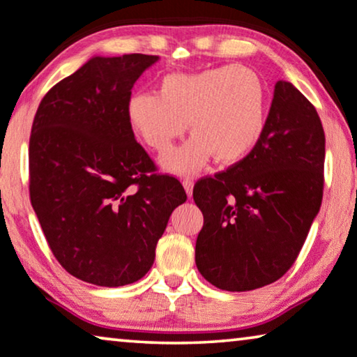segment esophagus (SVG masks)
<instances>
[{
	"instance_id": "esophagus-1",
	"label": "esophagus",
	"mask_w": 357,
	"mask_h": 357,
	"mask_svg": "<svg viewBox=\"0 0 357 357\" xmlns=\"http://www.w3.org/2000/svg\"><path fill=\"white\" fill-rule=\"evenodd\" d=\"M183 185L188 195H192V188H194V179L192 178H184L183 179Z\"/></svg>"
}]
</instances>
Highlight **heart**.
<instances>
[{"instance_id":"obj_1","label":"heart","mask_w":357,"mask_h":357,"mask_svg":"<svg viewBox=\"0 0 357 357\" xmlns=\"http://www.w3.org/2000/svg\"><path fill=\"white\" fill-rule=\"evenodd\" d=\"M126 113L135 135L157 153L168 152L189 123L194 137L162 160L168 172L189 173L212 155L231 165L254 152L267 126V92L252 69L227 64L169 74L158 93L135 92Z\"/></svg>"}]
</instances>
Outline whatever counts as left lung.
<instances>
[{
    "label": "left lung",
    "mask_w": 357,
    "mask_h": 357,
    "mask_svg": "<svg viewBox=\"0 0 357 357\" xmlns=\"http://www.w3.org/2000/svg\"><path fill=\"white\" fill-rule=\"evenodd\" d=\"M324 163L317 109L278 80L254 152L194 185L204 215L195 243L200 275L225 291L257 289L283 277L322 205Z\"/></svg>",
    "instance_id": "obj_1"
}]
</instances>
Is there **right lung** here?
I'll use <instances>...</instances> for the list:
<instances>
[{"mask_svg":"<svg viewBox=\"0 0 357 357\" xmlns=\"http://www.w3.org/2000/svg\"><path fill=\"white\" fill-rule=\"evenodd\" d=\"M153 54L95 56L42 98L29 142V192L61 267L97 286L149 272L188 195L134 137L128 102Z\"/></svg>","mask_w":357,"mask_h":357,"instance_id":"add662e5","label":"right lung"}]
</instances>
